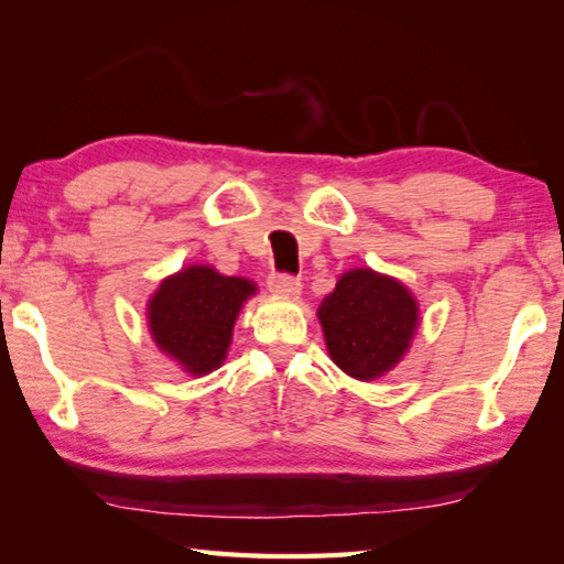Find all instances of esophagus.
<instances>
[{
    "label": "esophagus",
    "mask_w": 564,
    "mask_h": 564,
    "mask_svg": "<svg viewBox=\"0 0 564 564\" xmlns=\"http://www.w3.org/2000/svg\"><path fill=\"white\" fill-rule=\"evenodd\" d=\"M269 291L273 295H281V299H295L301 293V281L291 279V275L273 273L269 279Z\"/></svg>",
    "instance_id": "esophagus-1"
}]
</instances>
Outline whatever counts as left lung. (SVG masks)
Instances as JSON below:
<instances>
[{
    "label": "left lung",
    "mask_w": 564,
    "mask_h": 564,
    "mask_svg": "<svg viewBox=\"0 0 564 564\" xmlns=\"http://www.w3.org/2000/svg\"><path fill=\"white\" fill-rule=\"evenodd\" d=\"M330 360L356 380H376L405 358L420 326L415 295L393 275L350 269L318 305Z\"/></svg>",
    "instance_id": "left-lung-1"
}]
</instances>
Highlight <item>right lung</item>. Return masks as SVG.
<instances>
[{"label": "right lung", "instance_id": "1", "mask_svg": "<svg viewBox=\"0 0 564 564\" xmlns=\"http://www.w3.org/2000/svg\"><path fill=\"white\" fill-rule=\"evenodd\" d=\"M259 285L224 275L212 265H186L166 275L147 303V326L156 348L184 373L202 378L224 366L243 303Z\"/></svg>", "mask_w": 564, "mask_h": 564}]
</instances>
